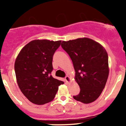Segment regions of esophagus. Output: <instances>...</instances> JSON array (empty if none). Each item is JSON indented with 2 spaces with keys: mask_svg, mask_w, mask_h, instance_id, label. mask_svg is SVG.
<instances>
[{
  "mask_svg": "<svg viewBox=\"0 0 126 126\" xmlns=\"http://www.w3.org/2000/svg\"><path fill=\"white\" fill-rule=\"evenodd\" d=\"M64 79H65V81L67 82V83H69V82H70V81H71V78L68 76H66L65 78H64Z\"/></svg>",
  "mask_w": 126,
  "mask_h": 126,
  "instance_id": "34e87169",
  "label": "esophagus"
}]
</instances>
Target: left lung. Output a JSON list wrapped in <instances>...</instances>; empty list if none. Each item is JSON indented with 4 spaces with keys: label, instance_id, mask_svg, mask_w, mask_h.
<instances>
[{
    "label": "left lung",
    "instance_id": "8db88e82",
    "mask_svg": "<svg viewBox=\"0 0 126 126\" xmlns=\"http://www.w3.org/2000/svg\"><path fill=\"white\" fill-rule=\"evenodd\" d=\"M61 46L72 60L75 80L80 89L74 99L83 104L94 102L102 92L109 76L107 52L99 43L88 38L63 41Z\"/></svg>",
    "mask_w": 126,
    "mask_h": 126
}]
</instances>
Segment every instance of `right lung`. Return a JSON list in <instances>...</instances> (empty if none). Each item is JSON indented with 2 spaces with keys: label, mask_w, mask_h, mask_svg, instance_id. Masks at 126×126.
Listing matches in <instances>:
<instances>
[{
  "label": "right lung",
  "mask_w": 126,
  "mask_h": 126,
  "mask_svg": "<svg viewBox=\"0 0 126 126\" xmlns=\"http://www.w3.org/2000/svg\"><path fill=\"white\" fill-rule=\"evenodd\" d=\"M62 41L33 40L25 46L15 63L17 83L31 102L43 105L52 101L63 81L50 75L53 55Z\"/></svg>",
  "instance_id": "right-lung-1"
}]
</instances>
